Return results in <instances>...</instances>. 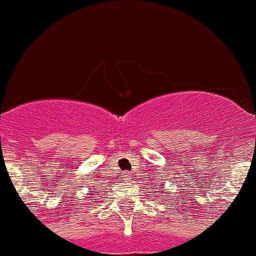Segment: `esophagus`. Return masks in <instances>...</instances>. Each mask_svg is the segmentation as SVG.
I'll list each match as a JSON object with an SVG mask.
<instances>
[{"label":"esophagus","mask_w":256,"mask_h":256,"mask_svg":"<svg viewBox=\"0 0 256 256\" xmlns=\"http://www.w3.org/2000/svg\"><path fill=\"white\" fill-rule=\"evenodd\" d=\"M122 176H123V180H126V182H130L132 179H133V174L129 173V172H124Z\"/></svg>","instance_id":"1"}]
</instances>
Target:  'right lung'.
<instances>
[{"instance_id": "right-lung-1", "label": "right lung", "mask_w": 256, "mask_h": 256, "mask_svg": "<svg viewBox=\"0 0 256 256\" xmlns=\"http://www.w3.org/2000/svg\"><path fill=\"white\" fill-rule=\"evenodd\" d=\"M93 193H94V192H93V190H90V194H88V196H92Z\"/></svg>"}]
</instances>
